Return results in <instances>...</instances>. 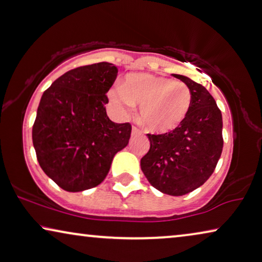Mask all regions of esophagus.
<instances>
[{"label":"esophagus","mask_w":262,"mask_h":262,"mask_svg":"<svg viewBox=\"0 0 262 262\" xmlns=\"http://www.w3.org/2000/svg\"><path fill=\"white\" fill-rule=\"evenodd\" d=\"M142 135V131L139 130V128H137L136 126L132 127V136H139Z\"/></svg>","instance_id":"obj_1"}]
</instances>
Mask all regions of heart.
Masks as SVG:
<instances>
[{
  "mask_svg": "<svg viewBox=\"0 0 262 262\" xmlns=\"http://www.w3.org/2000/svg\"><path fill=\"white\" fill-rule=\"evenodd\" d=\"M110 101L120 116L140 105L139 119L152 134H168L187 118L191 92L182 81L149 73H132L124 85L110 91Z\"/></svg>",
  "mask_w": 262,
  "mask_h": 262,
  "instance_id": "1",
  "label": "heart"
}]
</instances>
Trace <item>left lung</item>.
<instances>
[{
  "mask_svg": "<svg viewBox=\"0 0 262 262\" xmlns=\"http://www.w3.org/2000/svg\"><path fill=\"white\" fill-rule=\"evenodd\" d=\"M189 87L191 106L184 122L169 134L147 135L150 150L140 168L154 188L182 196L201 187L221 157L222 115L206 87L181 74H172Z\"/></svg>",
  "mask_w": 262,
  "mask_h": 262,
  "instance_id": "1",
  "label": "left lung"
}]
</instances>
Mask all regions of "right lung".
Masks as SVG:
<instances>
[{
    "mask_svg": "<svg viewBox=\"0 0 262 262\" xmlns=\"http://www.w3.org/2000/svg\"><path fill=\"white\" fill-rule=\"evenodd\" d=\"M118 68L99 62L74 68L56 79L41 97L33 145L46 175L70 192L97 187L113 157L128 144L131 125L106 115V93Z\"/></svg>",
    "mask_w": 262,
    "mask_h": 262,
    "instance_id": "right-lung-1",
    "label": "right lung"
}]
</instances>
